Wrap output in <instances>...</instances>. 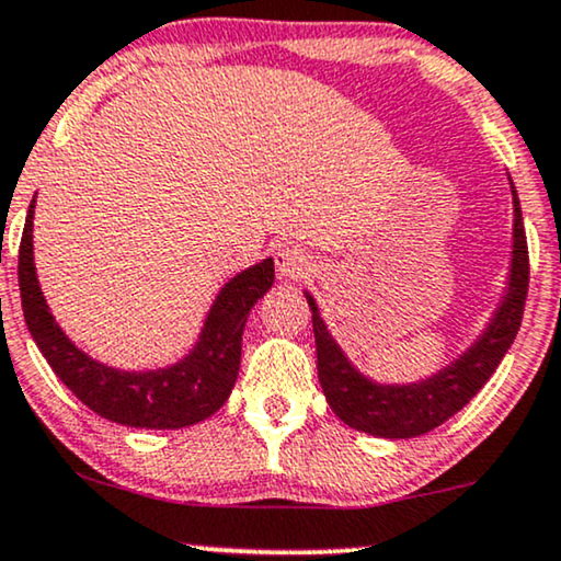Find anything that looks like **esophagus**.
<instances>
[{
    "label": "esophagus",
    "instance_id": "esophagus-1",
    "mask_svg": "<svg viewBox=\"0 0 561 561\" xmlns=\"http://www.w3.org/2000/svg\"><path fill=\"white\" fill-rule=\"evenodd\" d=\"M311 254L307 250H301V247H280L278 252H275V271H278V278L280 280H296L301 278L304 273L311 271Z\"/></svg>",
    "mask_w": 561,
    "mask_h": 561
}]
</instances>
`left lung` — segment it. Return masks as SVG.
Masks as SVG:
<instances>
[{"instance_id":"obj_1","label":"left lung","mask_w":561,"mask_h":561,"mask_svg":"<svg viewBox=\"0 0 561 561\" xmlns=\"http://www.w3.org/2000/svg\"><path fill=\"white\" fill-rule=\"evenodd\" d=\"M507 183L513 193V252L505 290L474 343L435 374L410 383H383L366 376L327 330L317 298L304 290L311 309V324H314L319 383L332 412L353 431L389 440L417 438L435 431L474 399L477 391L490 381L505 353L511 351L515 334L520 330L523 304L528 294V244L518 191L511 174H507Z\"/></svg>"}]
</instances>
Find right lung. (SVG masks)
<instances>
[{"instance_id":"add662e5","label":"right lung","mask_w":561,"mask_h":561,"mask_svg":"<svg viewBox=\"0 0 561 561\" xmlns=\"http://www.w3.org/2000/svg\"><path fill=\"white\" fill-rule=\"evenodd\" d=\"M35 198L27 208L20 242V298L25 324L43 358L79 402L100 417L144 431H178L210 417L227 402L239 376L242 332L254 304L275 280L273 257L250 265L224 283L198 340L183 358L162 368L128 370L94 360L58 327L43 296L33 257Z\"/></svg>"}]
</instances>
